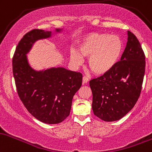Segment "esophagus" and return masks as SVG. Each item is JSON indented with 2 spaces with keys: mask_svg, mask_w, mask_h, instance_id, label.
I'll return each mask as SVG.
<instances>
[{
  "mask_svg": "<svg viewBox=\"0 0 152 152\" xmlns=\"http://www.w3.org/2000/svg\"><path fill=\"white\" fill-rule=\"evenodd\" d=\"M88 82H89V80H88V78L86 77H83V85L87 84Z\"/></svg>",
  "mask_w": 152,
  "mask_h": 152,
  "instance_id": "esophagus-1",
  "label": "esophagus"
}]
</instances>
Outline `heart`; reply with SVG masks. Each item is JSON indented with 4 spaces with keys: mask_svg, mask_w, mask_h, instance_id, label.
<instances>
[{
    "mask_svg": "<svg viewBox=\"0 0 152 152\" xmlns=\"http://www.w3.org/2000/svg\"><path fill=\"white\" fill-rule=\"evenodd\" d=\"M79 52L70 51V61L75 66L83 62V57L89 58L88 66L98 76L110 72L122 56L124 44L116 35L108 33H90L83 37L78 46Z\"/></svg>",
    "mask_w": 152,
    "mask_h": 152,
    "instance_id": "b5f03b06",
    "label": "heart"
}]
</instances>
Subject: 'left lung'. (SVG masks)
<instances>
[{
    "label": "left lung",
    "instance_id": "8db88e82",
    "mask_svg": "<svg viewBox=\"0 0 152 152\" xmlns=\"http://www.w3.org/2000/svg\"><path fill=\"white\" fill-rule=\"evenodd\" d=\"M121 61L108 74L90 81L92 108L104 121H115L134 108L140 95L145 72V55L139 40L127 31Z\"/></svg>",
    "mask_w": 152,
    "mask_h": 152
}]
</instances>
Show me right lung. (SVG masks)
Returning <instances> with one entry per match:
<instances>
[{"label": "right lung", "mask_w": 152, "mask_h": 152, "mask_svg": "<svg viewBox=\"0 0 152 152\" xmlns=\"http://www.w3.org/2000/svg\"><path fill=\"white\" fill-rule=\"evenodd\" d=\"M63 31H30L17 45L13 57L18 96L34 117L47 124H59L69 115L73 96L81 87L83 75L62 67L37 70L30 64L27 54L37 41L52 38Z\"/></svg>", "instance_id": "right-lung-1"}]
</instances>
